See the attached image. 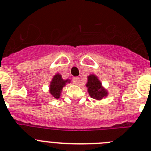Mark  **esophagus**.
Wrapping results in <instances>:
<instances>
[{
  "instance_id": "esophagus-1",
  "label": "esophagus",
  "mask_w": 151,
  "mask_h": 151,
  "mask_svg": "<svg viewBox=\"0 0 151 151\" xmlns=\"http://www.w3.org/2000/svg\"><path fill=\"white\" fill-rule=\"evenodd\" d=\"M73 82L76 84H78L80 82V78H78V77H75V78H73Z\"/></svg>"
}]
</instances>
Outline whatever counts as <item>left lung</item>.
I'll use <instances>...</instances> for the list:
<instances>
[{"label":"left lung","mask_w":151,"mask_h":151,"mask_svg":"<svg viewBox=\"0 0 151 151\" xmlns=\"http://www.w3.org/2000/svg\"><path fill=\"white\" fill-rule=\"evenodd\" d=\"M86 87L88 88L89 95L95 100L103 99L108 94L107 91L103 87L100 80L94 75H90L88 76Z\"/></svg>","instance_id":"left-lung-1"}]
</instances>
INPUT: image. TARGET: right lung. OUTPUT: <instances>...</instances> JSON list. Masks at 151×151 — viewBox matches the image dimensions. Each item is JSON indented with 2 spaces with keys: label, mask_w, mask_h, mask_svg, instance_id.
<instances>
[{
  "label": "right lung",
  "mask_w": 151,
  "mask_h": 151,
  "mask_svg": "<svg viewBox=\"0 0 151 151\" xmlns=\"http://www.w3.org/2000/svg\"><path fill=\"white\" fill-rule=\"evenodd\" d=\"M66 82H70V80L63 79L61 75L57 73L53 77V79L50 82V90L49 92L51 94V96L56 99H58L60 97V93L62 91L63 88L66 85Z\"/></svg>",
  "instance_id": "1"
}]
</instances>
